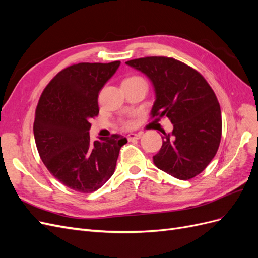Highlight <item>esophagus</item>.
<instances>
[{"mask_svg":"<svg viewBox=\"0 0 258 258\" xmlns=\"http://www.w3.org/2000/svg\"><path fill=\"white\" fill-rule=\"evenodd\" d=\"M142 137V134H130L127 136L128 141H134V140H139Z\"/></svg>","mask_w":258,"mask_h":258,"instance_id":"esophagus-1","label":"esophagus"}]
</instances>
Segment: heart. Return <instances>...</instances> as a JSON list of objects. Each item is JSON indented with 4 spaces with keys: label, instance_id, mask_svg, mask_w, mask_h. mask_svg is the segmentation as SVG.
Listing matches in <instances>:
<instances>
[{
    "label": "heart",
    "instance_id": "1",
    "mask_svg": "<svg viewBox=\"0 0 258 258\" xmlns=\"http://www.w3.org/2000/svg\"><path fill=\"white\" fill-rule=\"evenodd\" d=\"M136 80H142V79H141V77H139V76H132V77H129V79L124 80V81H136Z\"/></svg>",
    "mask_w": 258,
    "mask_h": 258
}]
</instances>
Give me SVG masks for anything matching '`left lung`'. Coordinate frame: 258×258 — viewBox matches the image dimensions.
Wrapping results in <instances>:
<instances>
[{
  "mask_svg": "<svg viewBox=\"0 0 258 258\" xmlns=\"http://www.w3.org/2000/svg\"><path fill=\"white\" fill-rule=\"evenodd\" d=\"M126 64L145 74L155 91L152 116L168 117L171 134L163 132L155 166L178 179H189L214 158L222 136L221 107L199 72L167 57H146Z\"/></svg>",
  "mask_w": 258,
  "mask_h": 258,
  "instance_id": "obj_1",
  "label": "left lung"
}]
</instances>
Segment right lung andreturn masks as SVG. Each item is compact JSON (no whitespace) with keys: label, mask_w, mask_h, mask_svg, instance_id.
<instances>
[{"label":"right lung","mask_w":258,"mask_h":258,"mask_svg":"<svg viewBox=\"0 0 258 258\" xmlns=\"http://www.w3.org/2000/svg\"><path fill=\"white\" fill-rule=\"evenodd\" d=\"M120 61L73 64L46 86L35 111L34 139L46 168L69 188L84 194L103 186L116 168L119 135L91 142V118L99 114L100 90L115 74Z\"/></svg>","instance_id":"add662e5"}]
</instances>
